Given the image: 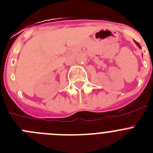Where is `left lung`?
Listing matches in <instances>:
<instances>
[{
    "mask_svg": "<svg viewBox=\"0 0 153 153\" xmlns=\"http://www.w3.org/2000/svg\"><path fill=\"white\" fill-rule=\"evenodd\" d=\"M134 42H135V43H136V45H137L138 47H139V48H141V46L140 45V44H139V43H137V42H136V41H134Z\"/></svg>",
    "mask_w": 153,
    "mask_h": 153,
    "instance_id": "8db88e82",
    "label": "left lung"
}]
</instances>
